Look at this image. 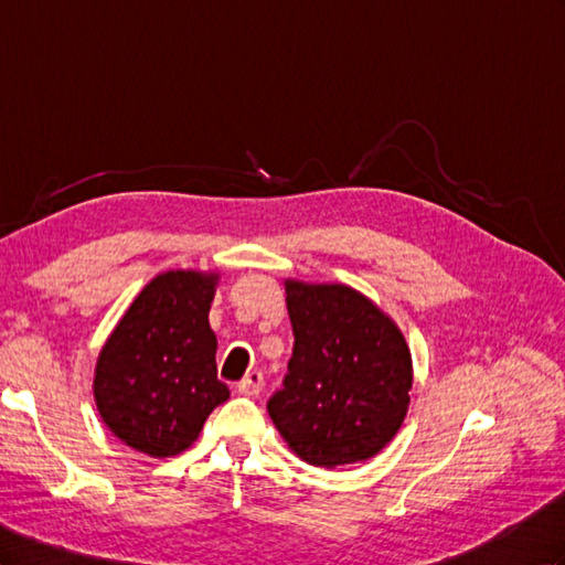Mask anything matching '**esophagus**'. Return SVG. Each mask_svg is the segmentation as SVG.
Listing matches in <instances>:
<instances>
[{
    "mask_svg": "<svg viewBox=\"0 0 565 565\" xmlns=\"http://www.w3.org/2000/svg\"><path fill=\"white\" fill-rule=\"evenodd\" d=\"M263 384H265L263 372L253 370V372L245 374V377L238 382V394H243V396H257L259 392H263Z\"/></svg>",
    "mask_w": 565,
    "mask_h": 565,
    "instance_id": "esophagus-1",
    "label": "esophagus"
}]
</instances>
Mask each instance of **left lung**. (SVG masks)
<instances>
[{"label":"left lung","mask_w":565,"mask_h":565,"mask_svg":"<svg viewBox=\"0 0 565 565\" xmlns=\"http://www.w3.org/2000/svg\"><path fill=\"white\" fill-rule=\"evenodd\" d=\"M294 353L267 413L310 466L377 456L396 437L413 386L398 327L349 286L286 284Z\"/></svg>","instance_id":"1"}]
</instances>
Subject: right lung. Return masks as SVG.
<instances>
[{
  "mask_svg": "<svg viewBox=\"0 0 565 565\" xmlns=\"http://www.w3.org/2000/svg\"><path fill=\"white\" fill-rule=\"evenodd\" d=\"M216 277L159 274L128 308L95 370V401L107 427L136 451H185L207 415L228 398L216 380L207 315Z\"/></svg>",
  "mask_w": 565,
  "mask_h": 565,
  "instance_id": "1",
  "label": "right lung"
}]
</instances>
